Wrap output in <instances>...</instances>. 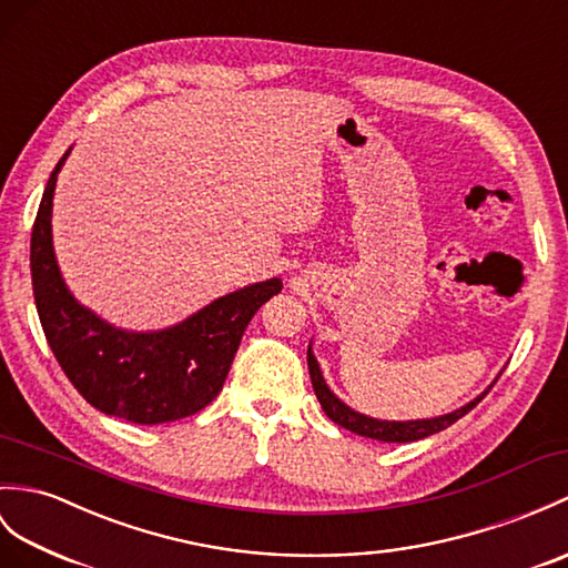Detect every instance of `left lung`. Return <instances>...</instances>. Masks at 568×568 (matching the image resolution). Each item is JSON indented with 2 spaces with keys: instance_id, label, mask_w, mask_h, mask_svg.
<instances>
[{
  "instance_id": "obj_1",
  "label": "left lung",
  "mask_w": 568,
  "mask_h": 568,
  "mask_svg": "<svg viewBox=\"0 0 568 568\" xmlns=\"http://www.w3.org/2000/svg\"><path fill=\"white\" fill-rule=\"evenodd\" d=\"M307 365H310V377H312L314 394H316V399H320L324 414L332 418L334 424H338L341 428H346L355 435H363V438L379 440V443H414V440H420V438H428V435H433V433H440L447 426H453L455 420H459L465 414H469L471 408L477 406L486 397V394H489V389L494 387L491 385L489 389L481 392L477 399H471L469 404L459 406L457 412H450L445 416L416 418V420H379V418H371L365 414L353 412L351 406H346L332 389H328V385L324 382V375L320 371V363H316L314 353H312V346L307 348Z\"/></svg>"
}]
</instances>
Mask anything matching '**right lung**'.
Wrapping results in <instances>:
<instances>
[{
  "label": "right lung",
  "mask_w": 568,
  "mask_h": 568,
  "mask_svg": "<svg viewBox=\"0 0 568 568\" xmlns=\"http://www.w3.org/2000/svg\"><path fill=\"white\" fill-rule=\"evenodd\" d=\"M70 152L48 179L31 234L33 297L48 344L74 389L105 416L140 426L193 416L220 394L244 328L283 281L234 290L162 332L103 322L74 300L52 252V195Z\"/></svg>",
  "instance_id": "right-lung-1"
}]
</instances>
